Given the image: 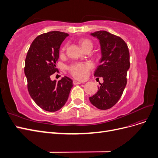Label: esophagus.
I'll list each match as a JSON object with an SVG mask.
<instances>
[{
  "instance_id": "1",
  "label": "esophagus",
  "mask_w": 158,
  "mask_h": 158,
  "mask_svg": "<svg viewBox=\"0 0 158 158\" xmlns=\"http://www.w3.org/2000/svg\"><path fill=\"white\" fill-rule=\"evenodd\" d=\"M73 84H74V85H76V84H81V82H78V81H76V80H73Z\"/></svg>"
}]
</instances>
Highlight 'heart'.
<instances>
[{"instance_id": "1", "label": "heart", "mask_w": 158, "mask_h": 158, "mask_svg": "<svg viewBox=\"0 0 158 158\" xmlns=\"http://www.w3.org/2000/svg\"><path fill=\"white\" fill-rule=\"evenodd\" d=\"M79 44L83 50L88 47H92V41L88 39H81L79 41ZM66 47H67V45H64L62 48V52L64 51ZM92 67L93 65L90 63H74L70 65L68 67V70L74 78L79 80H83L86 78L89 70L92 69Z\"/></svg>"}]
</instances>
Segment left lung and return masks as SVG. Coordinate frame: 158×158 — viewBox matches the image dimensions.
Segmentation results:
<instances>
[{
    "mask_svg": "<svg viewBox=\"0 0 158 158\" xmlns=\"http://www.w3.org/2000/svg\"><path fill=\"white\" fill-rule=\"evenodd\" d=\"M91 35L99 40L102 56L94 76L102 77L97 93L89 98L93 106L102 110L115 105L127 83V71L130 68V54L128 46L122 38L106 31H98Z\"/></svg>",
    "mask_w": 158,
    "mask_h": 158,
    "instance_id": "left-lung-1",
    "label": "left lung"
}]
</instances>
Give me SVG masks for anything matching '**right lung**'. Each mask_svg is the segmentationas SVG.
<instances>
[{
	"label": "right lung",
	"mask_w": 158,
	"mask_h": 158,
	"mask_svg": "<svg viewBox=\"0 0 158 158\" xmlns=\"http://www.w3.org/2000/svg\"><path fill=\"white\" fill-rule=\"evenodd\" d=\"M67 36L68 33L58 31L43 33L31 43L26 55L24 73L28 92L37 106L47 111L63 107L73 86V80L66 76L58 82L50 78L58 73L56 62L60 45Z\"/></svg>",
	"instance_id": "right-lung-1"
}]
</instances>
